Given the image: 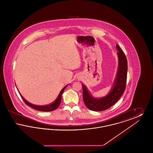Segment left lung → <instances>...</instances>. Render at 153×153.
<instances>
[{"label": "left lung", "instance_id": "8db88e82", "mask_svg": "<svg viewBox=\"0 0 153 153\" xmlns=\"http://www.w3.org/2000/svg\"><path fill=\"white\" fill-rule=\"evenodd\" d=\"M117 48L119 67L114 87L109 94L101 99H95L90 95L87 89L82 85L83 100L88 108L92 111H102L109 108L120 98L125 91L128 69L127 60L120 47L117 45Z\"/></svg>", "mask_w": 153, "mask_h": 153}]
</instances>
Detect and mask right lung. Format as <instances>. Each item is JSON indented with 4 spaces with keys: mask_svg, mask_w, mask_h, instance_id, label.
<instances>
[{
    "mask_svg": "<svg viewBox=\"0 0 153 153\" xmlns=\"http://www.w3.org/2000/svg\"><path fill=\"white\" fill-rule=\"evenodd\" d=\"M67 87V85H66L65 87L60 92L59 94L58 95L57 98L56 99V100L52 102L51 104H49V105H34L32 104L31 103H30L28 102H27L23 97L22 95H21L22 97V99L23 100L24 102L26 103V104L28 106H30V107L33 108V109H36L38 111H43V112H49V111H54L56 109H57L58 107V106L60 104V102L61 101V97H62V94L64 91V89H65V88Z\"/></svg>",
    "mask_w": 153,
    "mask_h": 153,
    "instance_id": "obj_1",
    "label": "right lung"
}]
</instances>
